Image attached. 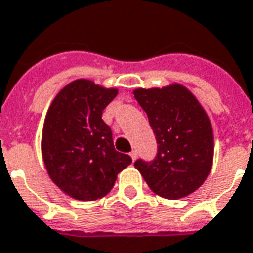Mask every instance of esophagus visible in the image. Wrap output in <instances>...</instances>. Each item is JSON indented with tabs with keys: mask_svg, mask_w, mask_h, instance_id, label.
<instances>
[{
	"mask_svg": "<svg viewBox=\"0 0 253 253\" xmlns=\"http://www.w3.org/2000/svg\"><path fill=\"white\" fill-rule=\"evenodd\" d=\"M130 157H131V160H132V161H135V160H136V157H138V153H136L135 150H132L131 153H130Z\"/></svg>",
	"mask_w": 253,
	"mask_h": 253,
	"instance_id": "1",
	"label": "esophagus"
}]
</instances>
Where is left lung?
Returning <instances> with one entry per match:
<instances>
[{
    "mask_svg": "<svg viewBox=\"0 0 253 253\" xmlns=\"http://www.w3.org/2000/svg\"><path fill=\"white\" fill-rule=\"evenodd\" d=\"M134 98L147 114L158 143L154 161L135 168L161 197L178 200L196 192L212 170L214 139L211 119L185 85L136 88Z\"/></svg>",
    "mask_w": 253,
    "mask_h": 253,
    "instance_id": "left-lung-1",
    "label": "left lung"
}]
</instances>
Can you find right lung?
Listing matches in <instances>:
<instances>
[{"mask_svg":"<svg viewBox=\"0 0 253 253\" xmlns=\"http://www.w3.org/2000/svg\"><path fill=\"white\" fill-rule=\"evenodd\" d=\"M118 95L88 79L60 89L46 111L41 155L46 173L67 196L95 201L110 193L118 174L131 164L118 153L102 112Z\"/></svg>","mask_w":253,"mask_h":253,"instance_id":"right-lung-1","label":"right lung"}]
</instances>
